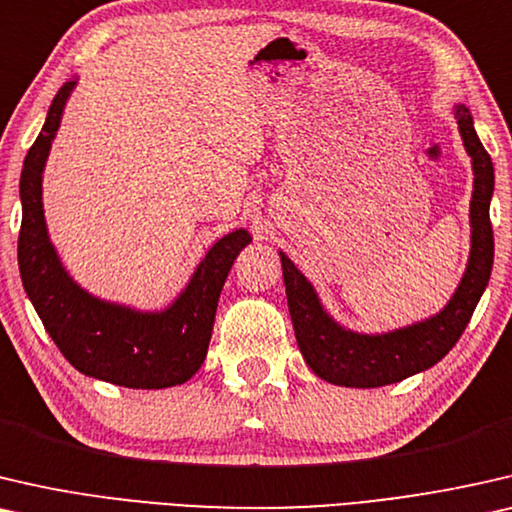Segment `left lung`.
Returning a JSON list of instances; mask_svg holds the SVG:
<instances>
[{
	"instance_id": "left-lung-1",
	"label": "left lung",
	"mask_w": 512,
	"mask_h": 512,
	"mask_svg": "<svg viewBox=\"0 0 512 512\" xmlns=\"http://www.w3.org/2000/svg\"><path fill=\"white\" fill-rule=\"evenodd\" d=\"M459 134L473 164L471 197V255L464 278L448 306L434 318L387 334H357L338 325L322 308L313 285L292 259L280 253L294 336L315 376L343 387H383L427 371L455 348L478 301L485 292L494 264V232L489 201L494 192L492 157L473 129L471 111L455 106Z\"/></svg>"
}]
</instances>
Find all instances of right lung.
Returning a JSON list of instances; mask_svg holds the SVG:
<instances>
[{
  "mask_svg": "<svg viewBox=\"0 0 512 512\" xmlns=\"http://www.w3.org/2000/svg\"><path fill=\"white\" fill-rule=\"evenodd\" d=\"M74 85L64 83L55 95L20 176L18 266L25 292L57 348L85 376L132 390L183 385L204 364L222 285L253 239L246 229L222 236L174 304L160 313L111 304L78 287L48 239L41 204V174Z\"/></svg>",
  "mask_w": 512,
  "mask_h": 512,
  "instance_id": "1",
  "label": "right lung"
}]
</instances>
